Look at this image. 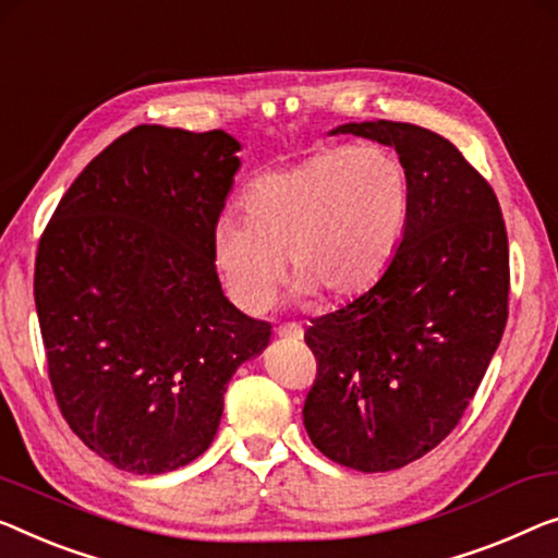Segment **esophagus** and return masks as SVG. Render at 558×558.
Segmentation results:
<instances>
[{"label": "esophagus", "mask_w": 558, "mask_h": 558, "mask_svg": "<svg viewBox=\"0 0 558 558\" xmlns=\"http://www.w3.org/2000/svg\"><path fill=\"white\" fill-rule=\"evenodd\" d=\"M276 332L278 338H295V340L303 338V328L298 326V323H282V326L276 328Z\"/></svg>", "instance_id": "obj_1"}]
</instances>
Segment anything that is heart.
I'll list each match as a JSON object with an SVG mask.
<instances>
[{"instance_id": "heart-1", "label": "heart", "mask_w": 558, "mask_h": 558, "mask_svg": "<svg viewBox=\"0 0 558 558\" xmlns=\"http://www.w3.org/2000/svg\"><path fill=\"white\" fill-rule=\"evenodd\" d=\"M243 218L213 230V265L232 303L260 313L276 295L286 257L290 295H361L388 270L411 213V180L386 147H332L293 168L260 174L240 199Z\"/></svg>"}]
</instances>
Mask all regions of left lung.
<instances>
[{"label": "left lung", "mask_w": 558, "mask_h": 558, "mask_svg": "<svg viewBox=\"0 0 558 558\" xmlns=\"http://www.w3.org/2000/svg\"><path fill=\"white\" fill-rule=\"evenodd\" d=\"M398 153L411 213L388 270L311 320L318 376L303 423L330 461L363 473L426 456L461 421L509 318V240L488 182L446 137L409 122H348Z\"/></svg>", "instance_id": "obj_1"}]
</instances>
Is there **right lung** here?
I'll list each match as a JSON object with an SVG mask.
<instances>
[{"instance_id":"1","label":"right lung","mask_w":558,"mask_h":558,"mask_svg":"<svg viewBox=\"0 0 558 558\" xmlns=\"http://www.w3.org/2000/svg\"><path fill=\"white\" fill-rule=\"evenodd\" d=\"M228 132L140 124L72 182L39 240L35 305L57 405L105 461L165 473L218 434L270 343L220 288L213 230L240 170Z\"/></svg>"}]
</instances>
